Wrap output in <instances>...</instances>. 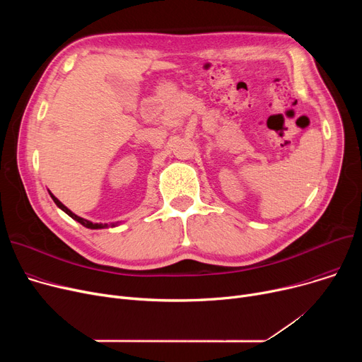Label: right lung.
<instances>
[{
    "label": "right lung",
    "instance_id": "add662e5",
    "mask_svg": "<svg viewBox=\"0 0 362 362\" xmlns=\"http://www.w3.org/2000/svg\"><path fill=\"white\" fill-rule=\"evenodd\" d=\"M49 195H51V198H52V201L55 202V205L60 208V210H63L67 216H70L73 220H76L78 223H81L82 226H85V227H88V229H92V230H95V229H105V227H114V226H117V223H111V224H103V223H92V221H89V220H86V218H82V217H79V216H76L73 211H70L69 208L64 205V204H62L59 199H57L51 192H49Z\"/></svg>",
    "mask_w": 362,
    "mask_h": 362
}]
</instances>
